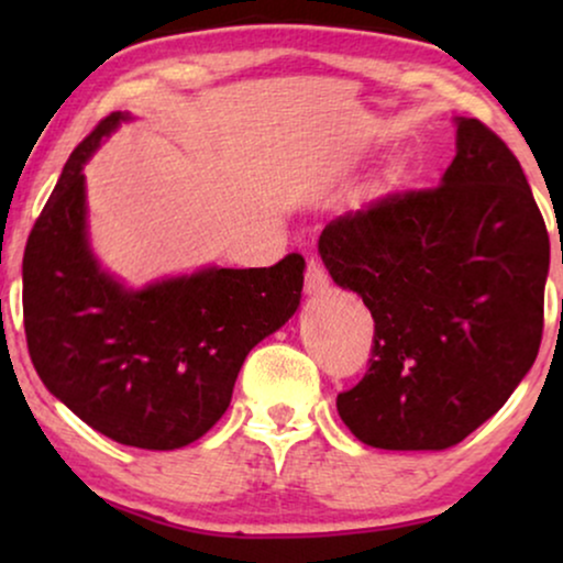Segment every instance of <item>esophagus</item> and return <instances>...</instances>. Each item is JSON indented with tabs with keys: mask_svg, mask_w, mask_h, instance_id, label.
<instances>
[{
	"mask_svg": "<svg viewBox=\"0 0 563 563\" xmlns=\"http://www.w3.org/2000/svg\"><path fill=\"white\" fill-rule=\"evenodd\" d=\"M328 287H330L328 274H325V268H322L320 261L318 258L307 261V272H305V291H307V295L320 297V295H325Z\"/></svg>",
	"mask_w": 563,
	"mask_h": 563,
	"instance_id": "34e87169",
	"label": "esophagus"
}]
</instances>
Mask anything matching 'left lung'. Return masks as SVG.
I'll use <instances>...</instances> for the list:
<instances>
[{"label":"left lung","mask_w":563,"mask_h":563,"mask_svg":"<svg viewBox=\"0 0 563 563\" xmlns=\"http://www.w3.org/2000/svg\"><path fill=\"white\" fill-rule=\"evenodd\" d=\"M456 156L433 189L330 220L318 251L374 318L368 372L338 395L361 443L443 451L507 402L538 356L551 245L512 151L456 118Z\"/></svg>","instance_id":"1"}]
</instances>
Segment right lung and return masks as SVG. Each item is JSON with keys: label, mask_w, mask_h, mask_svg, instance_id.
I'll list each match as a JSON object with an SVG mask.
<instances>
[{"label": "right lung", "mask_w": 563, "mask_h": 563, "mask_svg": "<svg viewBox=\"0 0 563 563\" xmlns=\"http://www.w3.org/2000/svg\"><path fill=\"white\" fill-rule=\"evenodd\" d=\"M128 112L76 145L22 258L27 351L45 387L122 445L174 451L225 415L245 356L297 312L305 258L205 266L130 289L91 251L84 164Z\"/></svg>", "instance_id": "add662e5"}]
</instances>
